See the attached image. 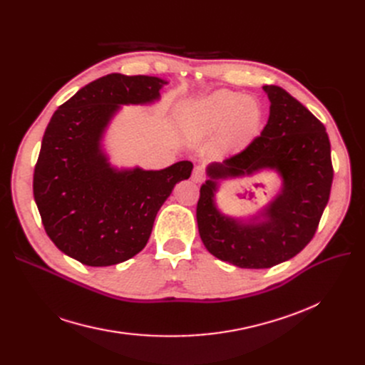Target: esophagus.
Returning a JSON list of instances; mask_svg holds the SVG:
<instances>
[{"mask_svg":"<svg viewBox=\"0 0 365 365\" xmlns=\"http://www.w3.org/2000/svg\"><path fill=\"white\" fill-rule=\"evenodd\" d=\"M192 180L195 183H202L205 180V170L202 165H197L192 171Z\"/></svg>","mask_w":365,"mask_h":365,"instance_id":"1","label":"esophagus"}]
</instances>
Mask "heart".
I'll list each match as a JSON object with an SVG mask.
<instances>
[{"label":"heart","mask_w":365,"mask_h":365,"mask_svg":"<svg viewBox=\"0 0 365 365\" xmlns=\"http://www.w3.org/2000/svg\"><path fill=\"white\" fill-rule=\"evenodd\" d=\"M262 124V108L253 98L220 90L201 101L190 120V128L210 134L222 127L219 143L225 149L242 148L250 142Z\"/></svg>","instance_id":"obj_1"}]
</instances>
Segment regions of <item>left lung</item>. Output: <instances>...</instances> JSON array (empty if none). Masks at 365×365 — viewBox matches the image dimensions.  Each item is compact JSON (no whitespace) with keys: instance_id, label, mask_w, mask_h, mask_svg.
Masks as SVG:
<instances>
[{"instance_id":"8db88e82","label":"left lung","mask_w":365,"mask_h":365,"mask_svg":"<svg viewBox=\"0 0 365 365\" xmlns=\"http://www.w3.org/2000/svg\"><path fill=\"white\" fill-rule=\"evenodd\" d=\"M263 90L271 102L267 124L247 148L208 167L210 179L201 186L197 204L198 231L207 250L248 269L272 267L311 242L334 176L324 124L284 88ZM262 168H275L283 178V192L263 215L267 220L242 224L220 215L212 200L215 180Z\"/></svg>"}]
</instances>
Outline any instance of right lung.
<instances>
[{"instance_id": "1", "label": "right lung", "mask_w": 365, "mask_h": 365, "mask_svg": "<svg viewBox=\"0 0 365 365\" xmlns=\"http://www.w3.org/2000/svg\"><path fill=\"white\" fill-rule=\"evenodd\" d=\"M163 84L157 76L109 73L61 105L46 128L34 198L50 240L83 264L110 266L142 252L158 210L190 176V161L158 171H115L101 150L118 105L157 101Z\"/></svg>"}]
</instances>
